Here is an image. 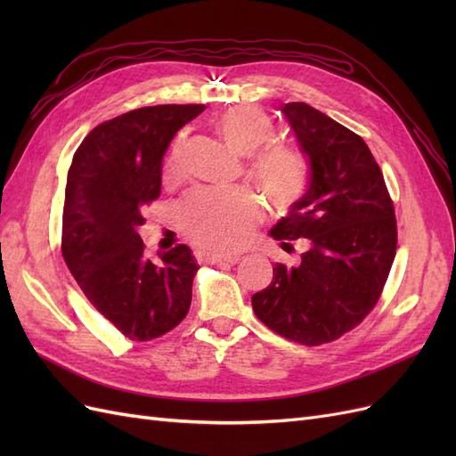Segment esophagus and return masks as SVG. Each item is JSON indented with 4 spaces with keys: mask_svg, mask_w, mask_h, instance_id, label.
I'll return each mask as SVG.
<instances>
[{
    "mask_svg": "<svg viewBox=\"0 0 456 456\" xmlns=\"http://www.w3.org/2000/svg\"><path fill=\"white\" fill-rule=\"evenodd\" d=\"M200 262H216V265H238L241 260L236 255H216V253H209V251H200L198 255Z\"/></svg>",
    "mask_w": 456,
    "mask_h": 456,
    "instance_id": "1",
    "label": "esophagus"
}]
</instances>
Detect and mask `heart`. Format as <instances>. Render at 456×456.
Wrapping results in <instances>:
<instances>
[{"mask_svg": "<svg viewBox=\"0 0 456 456\" xmlns=\"http://www.w3.org/2000/svg\"><path fill=\"white\" fill-rule=\"evenodd\" d=\"M215 129L224 144L241 156H251L249 176L266 200L278 207L295 203L310 183V165L302 151L269 144L275 134L266 112L251 104H236L215 118ZM184 141L175 139L163 161V181L175 183L183 173ZM260 207L245 190H200L181 211V224L190 240L218 253L236 251L249 240Z\"/></svg>", "mask_w": 456, "mask_h": 456, "instance_id": "b5f03b06", "label": "heart"}]
</instances>
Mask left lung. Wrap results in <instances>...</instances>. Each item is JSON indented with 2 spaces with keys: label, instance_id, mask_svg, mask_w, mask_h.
<instances>
[{
  "label": "left lung",
  "instance_id": "1",
  "mask_svg": "<svg viewBox=\"0 0 456 456\" xmlns=\"http://www.w3.org/2000/svg\"><path fill=\"white\" fill-rule=\"evenodd\" d=\"M310 165L306 194L270 230L285 251L310 240L298 266L275 265L251 302L275 333L317 346L348 333L377 305L395 256L394 203L362 136L306 102L281 106Z\"/></svg>",
  "mask_w": 456,
  "mask_h": 456
}]
</instances>
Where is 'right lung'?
I'll use <instances>...</instances> for the list:
<instances>
[{
    "label": "right lung",
    "mask_w": 456,
    "mask_h": 456,
    "mask_svg": "<svg viewBox=\"0 0 456 456\" xmlns=\"http://www.w3.org/2000/svg\"><path fill=\"white\" fill-rule=\"evenodd\" d=\"M203 104L146 106L96 126L68 169L62 256L91 305L131 340H151L181 323L198 262L176 245L150 260L139 228L159 198L161 163L173 136Z\"/></svg>",
    "instance_id": "add662e5"
}]
</instances>
